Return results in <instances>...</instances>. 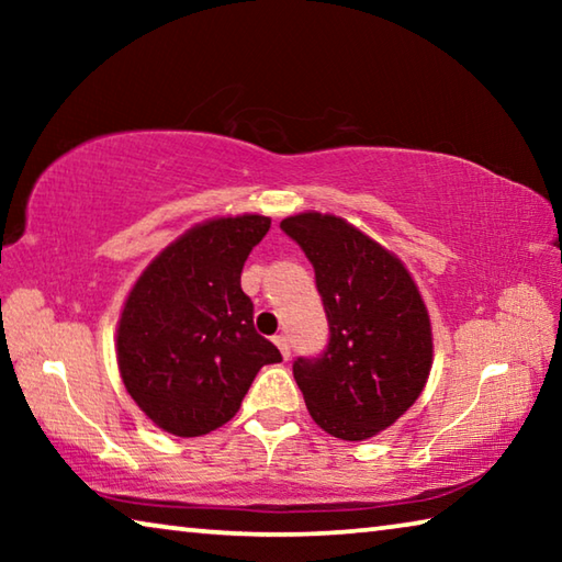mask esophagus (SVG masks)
<instances>
[{
	"label": "esophagus",
	"mask_w": 562,
	"mask_h": 562,
	"mask_svg": "<svg viewBox=\"0 0 562 562\" xmlns=\"http://www.w3.org/2000/svg\"><path fill=\"white\" fill-rule=\"evenodd\" d=\"M272 341H274V345H278L280 355H282L284 359H290V345H288V337H284V335H274V337H272Z\"/></svg>",
	"instance_id": "34e87169"
}]
</instances>
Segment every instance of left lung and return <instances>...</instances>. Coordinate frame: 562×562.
I'll return each mask as SVG.
<instances>
[{
	"label": "left lung",
	"mask_w": 562,
	"mask_h": 562,
	"mask_svg": "<svg viewBox=\"0 0 562 562\" xmlns=\"http://www.w3.org/2000/svg\"><path fill=\"white\" fill-rule=\"evenodd\" d=\"M280 227L315 268L329 322L325 355L292 364L304 404L337 439H372L424 392L434 364L429 310L404 262L345 217L307 211Z\"/></svg>",
	"instance_id": "obj_1"
}]
</instances>
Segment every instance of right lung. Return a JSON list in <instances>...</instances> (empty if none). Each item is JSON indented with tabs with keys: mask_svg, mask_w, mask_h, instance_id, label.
<instances>
[{
	"mask_svg": "<svg viewBox=\"0 0 562 562\" xmlns=\"http://www.w3.org/2000/svg\"><path fill=\"white\" fill-rule=\"evenodd\" d=\"M270 217H211L164 247L123 302V386L158 429L203 436L237 414L255 374L282 361L252 325L240 272Z\"/></svg>",
	"mask_w": 562,
	"mask_h": 562,
	"instance_id": "1",
	"label": "right lung"
}]
</instances>
